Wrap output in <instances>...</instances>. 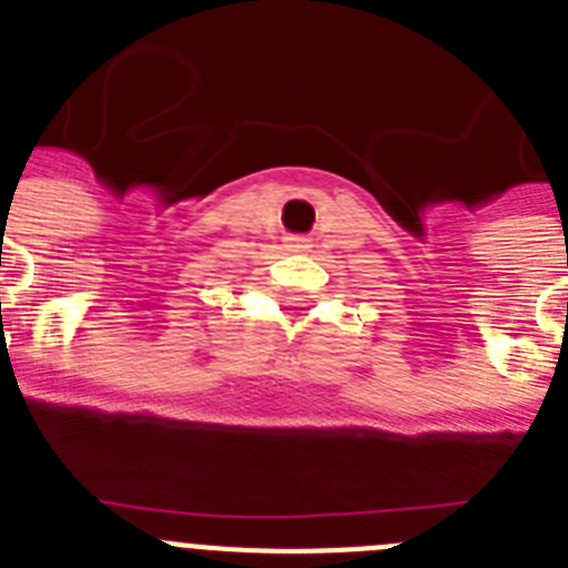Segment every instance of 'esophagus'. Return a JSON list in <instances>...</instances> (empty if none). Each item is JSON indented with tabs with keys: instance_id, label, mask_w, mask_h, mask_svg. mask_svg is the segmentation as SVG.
Wrapping results in <instances>:
<instances>
[{
	"instance_id": "1",
	"label": "esophagus",
	"mask_w": 568,
	"mask_h": 568,
	"mask_svg": "<svg viewBox=\"0 0 568 568\" xmlns=\"http://www.w3.org/2000/svg\"><path fill=\"white\" fill-rule=\"evenodd\" d=\"M290 247H295V250H304V247H307V244H304V239H293V244H290Z\"/></svg>"
}]
</instances>
